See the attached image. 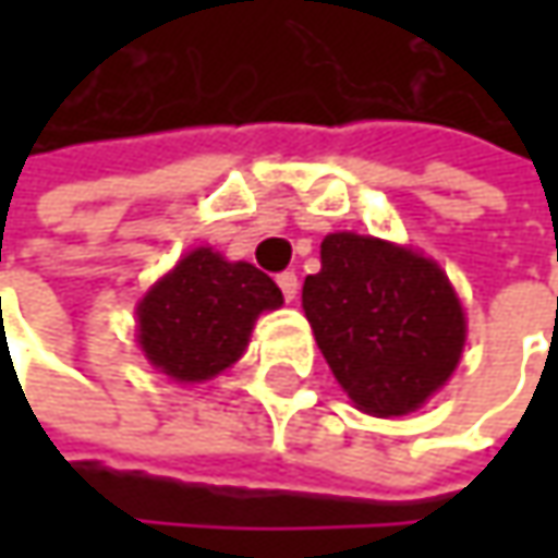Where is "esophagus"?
<instances>
[{
    "mask_svg": "<svg viewBox=\"0 0 558 558\" xmlns=\"http://www.w3.org/2000/svg\"><path fill=\"white\" fill-rule=\"evenodd\" d=\"M276 282H279V289L286 294V301H294V298H298V276H294V272H279Z\"/></svg>",
    "mask_w": 558,
    "mask_h": 558,
    "instance_id": "esophagus-1",
    "label": "esophagus"
}]
</instances>
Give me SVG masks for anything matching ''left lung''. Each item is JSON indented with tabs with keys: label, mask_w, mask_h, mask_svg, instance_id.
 <instances>
[{
	"label": "left lung",
	"mask_w": 558,
	"mask_h": 558,
	"mask_svg": "<svg viewBox=\"0 0 558 558\" xmlns=\"http://www.w3.org/2000/svg\"><path fill=\"white\" fill-rule=\"evenodd\" d=\"M301 304L316 344L356 410L378 418L418 410L453 375L465 313L447 272L410 247L332 232Z\"/></svg>",
	"instance_id": "left-lung-1"
}]
</instances>
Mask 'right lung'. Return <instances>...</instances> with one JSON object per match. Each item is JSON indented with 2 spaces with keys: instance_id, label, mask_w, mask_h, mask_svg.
<instances>
[{
  "instance_id": "1",
  "label": "right lung",
  "mask_w": 558,
  "mask_h": 558,
  "mask_svg": "<svg viewBox=\"0 0 558 558\" xmlns=\"http://www.w3.org/2000/svg\"><path fill=\"white\" fill-rule=\"evenodd\" d=\"M276 307L282 291L267 272L195 247L140 301V348L173 381H207L245 354L257 316Z\"/></svg>"
}]
</instances>
